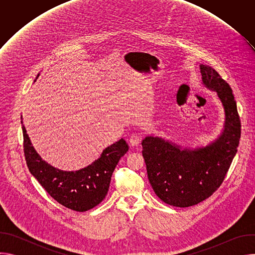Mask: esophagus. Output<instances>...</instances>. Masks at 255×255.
Instances as JSON below:
<instances>
[{
	"label": "esophagus",
	"instance_id": "esophagus-1",
	"mask_svg": "<svg viewBox=\"0 0 255 255\" xmlns=\"http://www.w3.org/2000/svg\"><path fill=\"white\" fill-rule=\"evenodd\" d=\"M141 140H142L141 136H139V135H132L130 137V139H129V142H130V144L132 145V146H137V145L140 144Z\"/></svg>",
	"mask_w": 255,
	"mask_h": 255
}]
</instances>
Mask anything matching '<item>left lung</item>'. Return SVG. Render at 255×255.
Listing matches in <instances>:
<instances>
[{
  "mask_svg": "<svg viewBox=\"0 0 255 255\" xmlns=\"http://www.w3.org/2000/svg\"><path fill=\"white\" fill-rule=\"evenodd\" d=\"M200 70L202 84L217 93L224 108L221 134L198 148H184L153 135H147L141 143L154 193L173 207H191L212 196L223 183L239 145L241 125L230 86L211 66L201 64Z\"/></svg>",
  "mask_w": 255,
  "mask_h": 255,
  "instance_id": "8db88e82",
  "label": "left lung"
}]
</instances>
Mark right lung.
<instances>
[{
  "label": "right lung",
  "mask_w": 255,
  "mask_h": 255,
  "mask_svg": "<svg viewBox=\"0 0 255 255\" xmlns=\"http://www.w3.org/2000/svg\"><path fill=\"white\" fill-rule=\"evenodd\" d=\"M21 123L24 154L29 171L56 202L74 211L86 212L105 199L112 173L120 158L129 149L123 138L105 148L101 156L90 165L76 171H65L41 158L33 147L23 121Z\"/></svg>",
  "instance_id": "add662e5"
}]
</instances>
